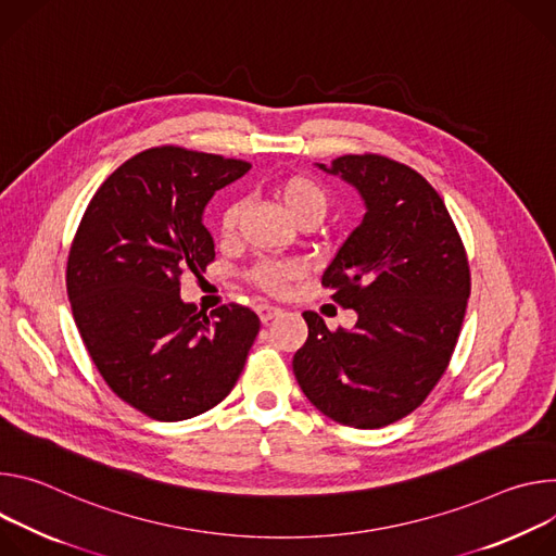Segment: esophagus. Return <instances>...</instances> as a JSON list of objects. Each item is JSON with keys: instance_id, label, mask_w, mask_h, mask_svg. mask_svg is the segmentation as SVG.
<instances>
[{"instance_id": "esophagus-1", "label": "esophagus", "mask_w": 556, "mask_h": 556, "mask_svg": "<svg viewBox=\"0 0 556 556\" xmlns=\"http://www.w3.org/2000/svg\"><path fill=\"white\" fill-rule=\"evenodd\" d=\"M256 312H258V318H261L263 325H267L269 320H274V318H278L282 314V309H278V306H271V304H261Z\"/></svg>"}]
</instances>
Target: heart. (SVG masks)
Returning a JSON list of instances; mask_svg holds the SVG:
<instances>
[{
    "label": "heart",
    "instance_id": "heart-1",
    "mask_svg": "<svg viewBox=\"0 0 556 556\" xmlns=\"http://www.w3.org/2000/svg\"><path fill=\"white\" fill-rule=\"evenodd\" d=\"M274 197L295 225H306V223L318 225L329 212L327 190L320 182L306 176H289L280 180L274 188ZM238 218H240V203H229L220 216L223 236H229L236 229ZM300 271L302 269L295 263H265L256 267L254 278L265 291L278 293L287 287V282L298 278Z\"/></svg>",
    "mask_w": 556,
    "mask_h": 556
}]
</instances>
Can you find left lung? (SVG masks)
<instances>
[{
  "label": "left lung",
  "mask_w": 556,
  "mask_h": 556,
  "mask_svg": "<svg viewBox=\"0 0 556 556\" xmlns=\"http://www.w3.org/2000/svg\"><path fill=\"white\" fill-rule=\"evenodd\" d=\"M316 167L355 188L366 210L323 274L357 323L329 331L304 312L309 338L293 374L327 417L382 428L413 413L446 371L470 295L466 252L444 201L408 165L346 154Z\"/></svg>",
  "instance_id": "obj_1"
}]
</instances>
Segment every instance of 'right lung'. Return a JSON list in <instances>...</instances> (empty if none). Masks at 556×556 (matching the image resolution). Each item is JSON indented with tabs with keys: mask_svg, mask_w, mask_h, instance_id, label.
I'll use <instances>...</instances> for the list:
<instances>
[{
	"mask_svg": "<svg viewBox=\"0 0 556 556\" xmlns=\"http://www.w3.org/2000/svg\"><path fill=\"white\" fill-rule=\"evenodd\" d=\"M250 163L180 148L146 150L92 197L68 256V298L108 387L159 421L197 417L233 389L261 331L254 312L218 306L210 320L180 298V276L205 271L212 197Z\"/></svg>",
	"mask_w": 556,
	"mask_h": 556,
	"instance_id": "1",
	"label": "right lung"
}]
</instances>
